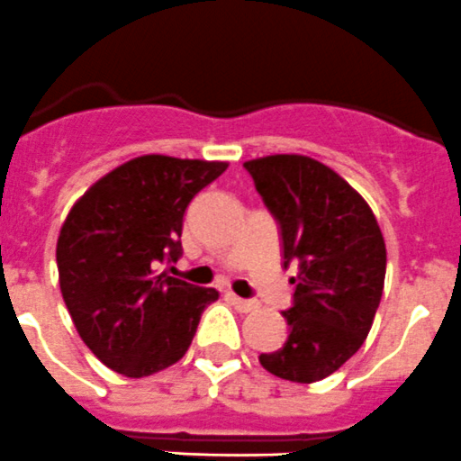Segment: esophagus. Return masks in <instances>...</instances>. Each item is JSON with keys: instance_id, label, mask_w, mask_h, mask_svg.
<instances>
[{"instance_id": "1", "label": "esophagus", "mask_w": 461, "mask_h": 461, "mask_svg": "<svg viewBox=\"0 0 461 461\" xmlns=\"http://www.w3.org/2000/svg\"><path fill=\"white\" fill-rule=\"evenodd\" d=\"M228 301L235 305V308L240 310V312H253V310L258 308L256 301H247V299H240V296H235V294H226Z\"/></svg>"}]
</instances>
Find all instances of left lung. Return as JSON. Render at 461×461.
I'll return each instance as SVG.
<instances>
[{"mask_svg":"<svg viewBox=\"0 0 461 461\" xmlns=\"http://www.w3.org/2000/svg\"><path fill=\"white\" fill-rule=\"evenodd\" d=\"M244 169L278 223L283 265L299 267L283 312L287 341L260 365L283 380L317 383L369 335L387 269L383 233L366 201L312 158L267 156Z\"/></svg>","mask_w":461,"mask_h":461,"instance_id":"1","label":"left lung"}]
</instances>
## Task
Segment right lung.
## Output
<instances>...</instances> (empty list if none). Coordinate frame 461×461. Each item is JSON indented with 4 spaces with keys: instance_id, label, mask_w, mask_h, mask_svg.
Here are the masks:
<instances>
[{
    "instance_id": "1",
    "label": "right lung",
    "mask_w": 461,
    "mask_h": 461,
    "mask_svg": "<svg viewBox=\"0 0 461 461\" xmlns=\"http://www.w3.org/2000/svg\"><path fill=\"white\" fill-rule=\"evenodd\" d=\"M226 162L142 156L96 181L60 228L63 301L87 348L108 369L144 378L185 355L217 289L158 267L183 256L187 205Z\"/></svg>"
}]
</instances>
